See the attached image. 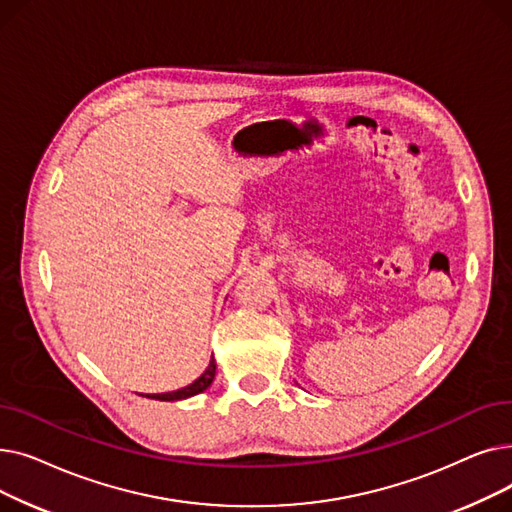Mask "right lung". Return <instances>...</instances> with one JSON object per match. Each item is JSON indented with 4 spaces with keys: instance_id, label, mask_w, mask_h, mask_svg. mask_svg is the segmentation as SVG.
<instances>
[{
    "instance_id": "obj_1",
    "label": "right lung",
    "mask_w": 512,
    "mask_h": 512,
    "mask_svg": "<svg viewBox=\"0 0 512 512\" xmlns=\"http://www.w3.org/2000/svg\"><path fill=\"white\" fill-rule=\"evenodd\" d=\"M215 378V361L211 359L207 369L201 373V378H197L193 384H188L186 388H180L176 392H166V394H153L149 398H155V400H184V398H191L195 394H201L203 390H207L211 386Z\"/></svg>"
}]
</instances>
